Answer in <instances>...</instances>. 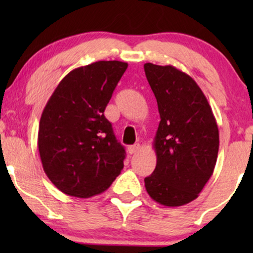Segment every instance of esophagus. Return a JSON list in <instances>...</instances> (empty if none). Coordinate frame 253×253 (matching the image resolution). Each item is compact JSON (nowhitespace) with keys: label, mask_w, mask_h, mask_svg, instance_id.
Masks as SVG:
<instances>
[{"label":"esophagus","mask_w":253,"mask_h":253,"mask_svg":"<svg viewBox=\"0 0 253 253\" xmlns=\"http://www.w3.org/2000/svg\"><path fill=\"white\" fill-rule=\"evenodd\" d=\"M139 150H140V145L139 144L130 145V146H128V152L130 153V155H134V153L138 152Z\"/></svg>","instance_id":"esophagus-1"}]
</instances>
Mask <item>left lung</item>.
I'll list each match as a JSON object with an SVG mask.
<instances>
[{
    "label": "left lung",
    "mask_w": 253,
    "mask_h": 253,
    "mask_svg": "<svg viewBox=\"0 0 253 253\" xmlns=\"http://www.w3.org/2000/svg\"><path fill=\"white\" fill-rule=\"evenodd\" d=\"M145 75L161 115L153 147L156 169L145 178L151 199L168 207L195 200L213 175L219 129L207 98L189 75L146 63Z\"/></svg>",
    "instance_id": "8db88e82"
}]
</instances>
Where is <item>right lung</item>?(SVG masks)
<instances>
[{"instance_id": "1", "label": "right lung", "mask_w": 253, "mask_h": 253, "mask_svg": "<svg viewBox=\"0 0 253 253\" xmlns=\"http://www.w3.org/2000/svg\"><path fill=\"white\" fill-rule=\"evenodd\" d=\"M127 66L100 60L75 69L43 108L38 133L40 159L50 181L66 195H98L124 169L126 152L103 113Z\"/></svg>"}]
</instances>
